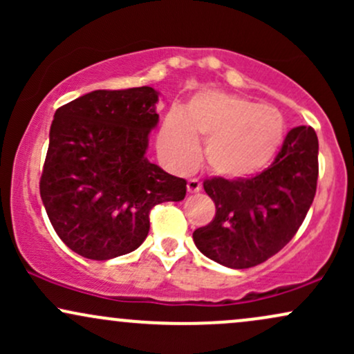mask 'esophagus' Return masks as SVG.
I'll return each mask as SVG.
<instances>
[{
  "label": "esophagus",
  "mask_w": 354,
  "mask_h": 354,
  "mask_svg": "<svg viewBox=\"0 0 354 354\" xmlns=\"http://www.w3.org/2000/svg\"><path fill=\"white\" fill-rule=\"evenodd\" d=\"M201 183L200 180H196V178H191V180H188V183H186V189H188V193H200L201 191Z\"/></svg>",
  "instance_id": "esophagus-1"
}]
</instances>
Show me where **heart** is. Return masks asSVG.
<instances>
[{"mask_svg": "<svg viewBox=\"0 0 354 354\" xmlns=\"http://www.w3.org/2000/svg\"><path fill=\"white\" fill-rule=\"evenodd\" d=\"M284 120L278 109L254 101L203 91L185 111L171 109L158 135V149L176 171H189L200 158L211 173L226 180H248L270 166L281 148Z\"/></svg>", "mask_w": 354, "mask_h": 354, "instance_id": "b5f03b06", "label": "heart"}]
</instances>
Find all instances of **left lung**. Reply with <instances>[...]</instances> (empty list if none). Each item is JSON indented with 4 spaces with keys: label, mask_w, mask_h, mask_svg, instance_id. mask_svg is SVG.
Wrapping results in <instances>:
<instances>
[{
    "label": "left lung",
    "mask_w": 354,
    "mask_h": 354,
    "mask_svg": "<svg viewBox=\"0 0 354 354\" xmlns=\"http://www.w3.org/2000/svg\"><path fill=\"white\" fill-rule=\"evenodd\" d=\"M316 181L318 136L311 126H298L263 173L248 180L214 176L203 183L216 214L194 231V245L223 266L261 265L299 230L315 200Z\"/></svg>",
    "instance_id": "obj_1"
}]
</instances>
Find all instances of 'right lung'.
<instances>
[{"instance_id": "add662e5", "label": "right lung", "mask_w": 354, "mask_h": 354, "mask_svg": "<svg viewBox=\"0 0 354 354\" xmlns=\"http://www.w3.org/2000/svg\"><path fill=\"white\" fill-rule=\"evenodd\" d=\"M158 96L149 86L96 89L56 109L39 193L56 234L83 258L131 253L153 206L185 200L186 181L146 158Z\"/></svg>"}]
</instances>
